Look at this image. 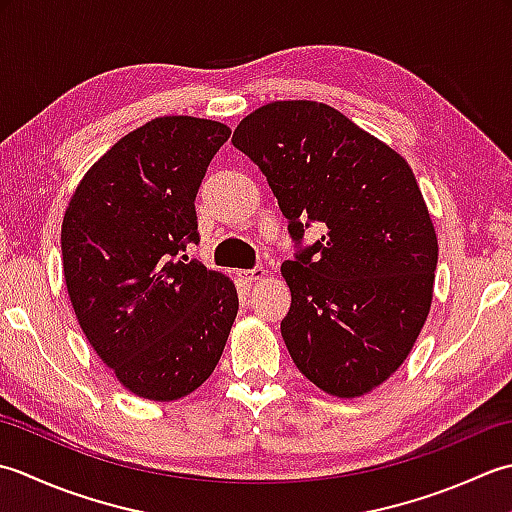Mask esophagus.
<instances>
[{"instance_id": "esophagus-1", "label": "esophagus", "mask_w": 512, "mask_h": 512, "mask_svg": "<svg viewBox=\"0 0 512 512\" xmlns=\"http://www.w3.org/2000/svg\"><path fill=\"white\" fill-rule=\"evenodd\" d=\"M265 276V269L263 267H254V269H241L238 271V278L243 280L245 285H252V283H256V280H260Z\"/></svg>"}]
</instances>
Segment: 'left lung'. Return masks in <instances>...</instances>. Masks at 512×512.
Segmentation results:
<instances>
[{
	"instance_id": "left-lung-1",
	"label": "left lung",
	"mask_w": 512,
	"mask_h": 512,
	"mask_svg": "<svg viewBox=\"0 0 512 512\" xmlns=\"http://www.w3.org/2000/svg\"><path fill=\"white\" fill-rule=\"evenodd\" d=\"M232 143L267 176L298 247L280 267L291 360L336 398L369 393L409 356L431 309L437 238L413 170L318 101L267 103ZM311 222L323 236L302 248Z\"/></svg>"
}]
</instances>
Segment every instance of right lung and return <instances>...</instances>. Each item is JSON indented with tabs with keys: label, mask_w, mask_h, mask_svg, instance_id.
Returning <instances> with one entry per match:
<instances>
[{
	"label": "right lung",
	"mask_w": 512,
	"mask_h": 512,
	"mask_svg": "<svg viewBox=\"0 0 512 512\" xmlns=\"http://www.w3.org/2000/svg\"><path fill=\"white\" fill-rule=\"evenodd\" d=\"M229 128L159 117L92 165L61 225L72 307L92 349L134 395L185 398L210 378L238 314L232 280L183 263L196 192Z\"/></svg>",
	"instance_id": "right-lung-1"
}]
</instances>
